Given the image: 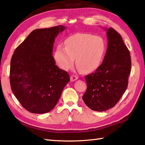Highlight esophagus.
Returning a JSON list of instances; mask_svg holds the SVG:
<instances>
[{
    "label": "esophagus",
    "mask_w": 145,
    "mask_h": 145,
    "mask_svg": "<svg viewBox=\"0 0 145 145\" xmlns=\"http://www.w3.org/2000/svg\"><path fill=\"white\" fill-rule=\"evenodd\" d=\"M78 79V76L74 75H72L70 76V81L71 82H73V81H75L76 80Z\"/></svg>",
    "instance_id": "34e87169"
}]
</instances>
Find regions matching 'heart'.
Listing matches in <instances>:
<instances>
[{"instance_id":"b5f03b06","label":"heart","mask_w":145,"mask_h":145,"mask_svg":"<svg viewBox=\"0 0 145 145\" xmlns=\"http://www.w3.org/2000/svg\"><path fill=\"white\" fill-rule=\"evenodd\" d=\"M106 50L105 42L100 36L90 33H78L65 40V47L58 45L54 57L58 65L64 70L74 64L84 73H90L100 67Z\"/></svg>"}]
</instances>
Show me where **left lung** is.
I'll return each instance as SVG.
<instances>
[{
  "mask_svg": "<svg viewBox=\"0 0 145 145\" xmlns=\"http://www.w3.org/2000/svg\"><path fill=\"white\" fill-rule=\"evenodd\" d=\"M106 29L108 48L103 62L85 76L87 89L82 99L97 112L112 108L118 102L128 87L131 60L121 36L112 27Z\"/></svg>",
  "mask_w": 145,
  "mask_h": 145,
  "instance_id": "1",
  "label": "left lung"
}]
</instances>
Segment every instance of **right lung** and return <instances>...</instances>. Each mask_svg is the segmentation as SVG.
Returning a JSON list of instances; mask_svg holds the SVG:
<instances>
[{
    "mask_svg": "<svg viewBox=\"0 0 145 145\" xmlns=\"http://www.w3.org/2000/svg\"><path fill=\"white\" fill-rule=\"evenodd\" d=\"M65 27L35 29L15 49L10 61V83L15 97L29 112L42 114L56 105L70 82L52 56L55 39Z\"/></svg>",
    "mask_w": 145,
    "mask_h": 145,
    "instance_id": "add662e5",
    "label": "right lung"
}]
</instances>
